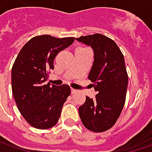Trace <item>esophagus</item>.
Segmentation results:
<instances>
[{
  "instance_id": "obj_1",
  "label": "esophagus",
  "mask_w": 152,
  "mask_h": 152,
  "mask_svg": "<svg viewBox=\"0 0 152 152\" xmlns=\"http://www.w3.org/2000/svg\"><path fill=\"white\" fill-rule=\"evenodd\" d=\"M77 92H78V91H77V90H75V89H73V88H71V93H72V94H76V93H77Z\"/></svg>"
}]
</instances>
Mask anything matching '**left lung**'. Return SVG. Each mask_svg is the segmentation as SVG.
Segmentation results:
<instances>
[{
  "label": "left lung",
  "instance_id": "8db88e82",
  "mask_svg": "<svg viewBox=\"0 0 152 152\" xmlns=\"http://www.w3.org/2000/svg\"><path fill=\"white\" fill-rule=\"evenodd\" d=\"M76 39L93 49L94 62L88 79L97 92L95 98L86 96L79 108V117L89 130L107 131L115 124L125 104L129 78L124 57L118 45L101 34Z\"/></svg>",
  "mask_w": 152,
  "mask_h": 152
}]
</instances>
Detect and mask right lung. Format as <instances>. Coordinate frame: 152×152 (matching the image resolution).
<instances>
[{
	"instance_id": "add662e5",
	"label": "right lung",
	"mask_w": 152,
	"mask_h": 152,
	"mask_svg": "<svg viewBox=\"0 0 152 152\" xmlns=\"http://www.w3.org/2000/svg\"><path fill=\"white\" fill-rule=\"evenodd\" d=\"M75 38L38 35L23 46L12 68V90L18 108L27 122L39 129L55 126L70 96V87L46 84L56 55Z\"/></svg>"
}]
</instances>
